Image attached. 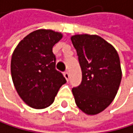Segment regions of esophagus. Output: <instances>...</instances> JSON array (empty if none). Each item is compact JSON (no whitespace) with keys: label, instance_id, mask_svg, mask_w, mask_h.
<instances>
[{"label":"esophagus","instance_id":"obj_1","mask_svg":"<svg viewBox=\"0 0 133 133\" xmlns=\"http://www.w3.org/2000/svg\"><path fill=\"white\" fill-rule=\"evenodd\" d=\"M64 77L66 78V79L67 81L69 80V77H70V75H69V73H68L67 71L64 72Z\"/></svg>","mask_w":133,"mask_h":133}]
</instances>
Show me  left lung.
Segmentation results:
<instances>
[{
	"label": "left lung",
	"mask_w": 133,
	"mask_h": 133,
	"mask_svg": "<svg viewBox=\"0 0 133 133\" xmlns=\"http://www.w3.org/2000/svg\"><path fill=\"white\" fill-rule=\"evenodd\" d=\"M71 40L82 71L81 84L72 89L75 103L86 115H97L109 107L119 90L122 79L119 54L112 44L97 35H75Z\"/></svg>",
	"instance_id": "left-lung-1"
}]
</instances>
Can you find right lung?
Masks as SVG:
<instances>
[{
    "mask_svg": "<svg viewBox=\"0 0 133 133\" xmlns=\"http://www.w3.org/2000/svg\"><path fill=\"white\" fill-rule=\"evenodd\" d=\"M61 32L39 29L31 32L14 50L11 76L18 94L29 107L46 108L54 102L66 80L55 69L53 47L62 38Z\"/></svg>",
    "mask_w": 133,
    "mask_h": 133,
    "instance_id": "1",
    "label": "right lung"
}]
</instances>
